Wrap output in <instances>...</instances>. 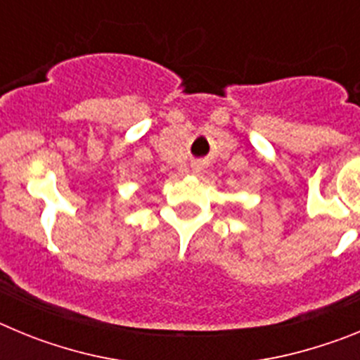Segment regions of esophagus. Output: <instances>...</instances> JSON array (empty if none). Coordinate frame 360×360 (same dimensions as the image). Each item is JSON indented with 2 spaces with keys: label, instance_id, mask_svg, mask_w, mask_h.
<instances>
[{
  "label": "esophagus",
  "instance_id": "34e87169",
  "mask_svg": "<svg viewBox=\"0 0 360 360\" xmlns=\"http://www.w3.org/2000/svg\"><path fill=\"white\" fill-rule=\"evenodd\" d=\"M203 169H205V164H203V162H195V164H193V173L195 174H202Z\"/></svg>",
  "mask_w": 360,
  "mask_h": 360
}]
</instances>
